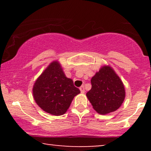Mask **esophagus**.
Masks as SVG:
<instances>
[{"mask_svg": "<svg viewBox=\"0 0 151 151\" xmlns=\"http://www.w3.org/2000/svg\"><path fill=\"white\" fill-rule=\"evenodd\" d=\"M80 92H81L82 93H84V91H85V90H84V87L83 85L80 86Z\"/></svg>", "mask_w": 151, "mask_h": 151, "instance_id": "esophagus-1", "label": "esophagus"}]
</instances>
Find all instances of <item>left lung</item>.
Masks as SVG:
<instances>
[{"label": "left lung", "mask_w": 151, "mask_h": 151, "mask_svg": "<svg viewBox=\"0 0 151 151\" xmlns=\"http://www.w3.org/2000/svg\"><path fill=\"white\" fill-rule=\"evenodd\" d=\"M91 88L86 96L93 108L101 115L118 109L125 98L124 86L109 66H104L91 80Z\"/></svg>", "instance_id": "obj_1"}]
</instances>
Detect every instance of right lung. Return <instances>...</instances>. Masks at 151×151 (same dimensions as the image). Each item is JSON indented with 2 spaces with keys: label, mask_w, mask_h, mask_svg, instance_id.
<instances>
[{
  "label": "right lung",
  "mask_w": 151,
  "mask_h": 151,
  "mask_svg": "<svg viewBox=\"0 0 151 151\" xmlns=\"http://www.w3.org/2000/svg\"><path fill=\"white\" fill-rule=\"evenodd\" d=\"M80 93L73 80L65 76L58 62H53L35 82L33 95L37 104L53 115L66 113L74 97Z\"/></svg>",
  "instance_id": "obj_1"
}]
</instances>
